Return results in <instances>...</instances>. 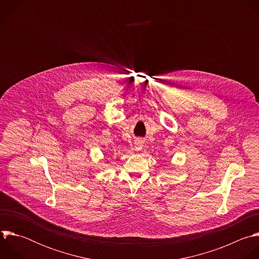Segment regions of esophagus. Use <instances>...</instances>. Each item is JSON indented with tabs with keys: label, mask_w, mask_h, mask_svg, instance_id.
I'll return each mask as SVG.
<instances>
[{
	"label": "esophagus",
	"mask_w": 259,
	"mask_h": 259,
	"mask_svg": "<svg viewBox=\"0 0 259 259\" xmlns=\"http://www.w3.org/2000/svg\"><path fill=\"white\" fill-rule=\"evenodd\" d=\"M135 150L136 151H141L143 149V146H144V142L141 140V139H138V140H135Z\"/></svg>",
	"instance_id": "34e87169"
}]
</instances>
